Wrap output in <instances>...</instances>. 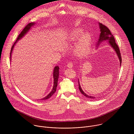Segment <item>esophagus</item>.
I'll use <instances>...</instances> for the list:
<instances>
[{
    "mask_svg": "<svg viewBox=\"0 0 134 134\" xmlns=\"http://www.w3.org/2000/svg\"><path fill=\"white\" fill-rule=\"evenodd\" d=\"M67 66L69 68H72L73 66V64L72 62H69L67 64Z\"/></svg>",
    "mask_w": 134,
    "mask_h": 134,
    "instance_id": "34e87169",
    "label": "esophagus"
}]
</instances>
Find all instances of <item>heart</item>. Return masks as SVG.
Masks as SVG:
<instances>
[{"label": "heart", "mask_w": 134, "mask_h": 134, "mask_svg": "<svg viewBox=\"0 0 134 134\" xmlns=\"http://www.w3.org/2000/svg\"><path fill=\"white\" fill-rule=\"evenodd\" d=\"M71 42L77 43L75 53L78 56L82 57L85 56L89 52L92 42V37L89 32H84L82 28H77L72 31L69 36Z\"/></svg>", "instance_id": "obj_1"}]
</instances>
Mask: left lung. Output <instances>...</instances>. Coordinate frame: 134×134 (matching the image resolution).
Wrapping results in <instances>:
<instances>
[{"mask_svg": "<svg viewBox=\"0 0 134 134\" xmlns=\"http://www.w3.org/2000/svg\"><path fill=\"white\" fill-rule=\"evenodd\" d=\"M99 28L100 29V36H99V38L98 40V41L97 42L98 43L97 44H99L100 42H102L103 41H105V40H107L109 41V43L110 44V45L113 47V48L115 49L116 53L117 54V55L118 56V58L119 59L120 62V65L121 64V62H122V58H121V55L120 53V49L118 46V45L116 44L115 41V38L114 37V36L111 34L110 30L108 29V27H107L106 26H105L104 25H103L102 23H99ZM78 86H79V89L80 92L83 95L85 96L86 97L89 98H95L96 97H93V96H88L87 94H86L81 89L80 85L79 84V80H78Z\"/></svg>", "mask_w": 134, "mask_h": 134, "instance_id": "8db88e82", "label": "left lung"}]
</instances>
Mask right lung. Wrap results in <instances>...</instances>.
Returning <instances> with one entry per match:
<instances>
[{
    "label": "right lung",
    "mask_w": 134,
    "mask_h": 134,
    "mask_svg": "<svg viewBox=\"0 0 134 134\" xmlns=\"http://www.w3.org/2000/svg\"><path fill=\"white\" fill-rule=\"evenodd\" d=\"M34 23H29L28 25H27L26 26V27L23 29V30L21 31V32H20V34H19L18 37V38L16 39V41L14 42V44L13 45V46H12L11 47V52H10V61H11V53H12V52L13 51V47H14V45L16 43V42H18V41L19 40L20 38H21L30 29L31 27L32 26L34 25ZM59 67L58 66H55V68H54V73H53V75H54V87H53V90L52 91L50 92V93L48 95V96H46V97H44L42 99V100H45V99H48L49 98H50L52 96H53L55 92H56V89H57V83H58V78H59Z\"/></svg>",
    "instance_id": "obj_1"
}]
</instances>
